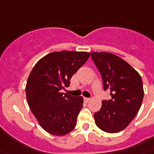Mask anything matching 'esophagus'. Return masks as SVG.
<instances>
[{"label":"esophagus","mask_w":154,"mask_h":154,"mask_svg":"<svg viewBox=\"0 0 154 154\" xmlns=\"http://www.w3.org/2000/svg\"><path fill=\"white\" fill-rule=\"evenodd\" d=\"M84 100H85V103H88L89 101H90V100H91V99H90V98H84Z\"/></svg>","instance_id":"34e87169"}]
</instances>
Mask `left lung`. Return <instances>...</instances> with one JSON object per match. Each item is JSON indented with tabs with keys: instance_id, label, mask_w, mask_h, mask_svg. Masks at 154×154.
<instances>
[{
	"instance_id": "left-lung-1",
	"label": "left lung",
	"mask_w": 154,
	"mask_h": 154,
	"mask_svg": "<svg viewBox=\"0 0 154 154\" xmlns=\"http://www.w3.org/2000/svg\"><path fill=\"white\" fill-rule=\"evenodd\" d=\"M101 73L104 90L110 91L111 99L103 100L94 114L99 128L108 133L122 131L135 118L144 95L140 75L124 59L109 52H91Z\"/></svg>"
}]
</instances>
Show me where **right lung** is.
Returning <instances> with one entry per match:
<instances>
[{"instance_id":"obj_1","label":"right lung","mask_w":154,"mask_h":154,"mask_svg":"<svg viewBox=\"0 0 154 154\" xmlns=\"http://www.w3.org/2000/svg\"><path fill=\"white\" fill-rule=\"evenodd\" d=\"M90 53L51 52L33 66L26 86L27 103L41 127L53 135L63 136L74 129L83 107V97L61 92L69 80L86 63Z\"/></svg>"}]
</instances>
